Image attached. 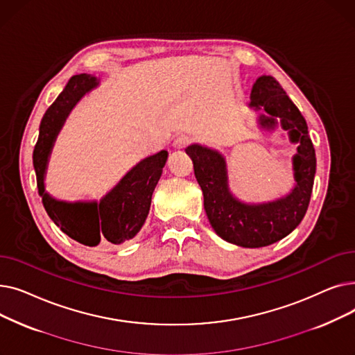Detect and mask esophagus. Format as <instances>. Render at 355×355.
<instances>
[{
  "label": "esophagus",
  "mask_w": 355,
  "mask_h": 355,
  "mask_svg": "<svg viewBox=\"0 0 355 355\" xmlns=\"http://www.w3.org/2000/svg\"><path fill=\"white\" fill-rule=\"evenodd\" d=\"M189 142H190V138H189V137H185V135L177 137V138H175V141H174V148H177V149H182V148H185V146L189 145Z\"/></svg>",
  "instance_id": "1"
}]
</instances>
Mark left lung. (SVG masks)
<instances>
[{"label": "left lung", "mask_w": 355, "mask_h": 355, "mask_svg": "<svg viewBox=\"0 0 355 355\" xmlns=\"http://www.w3.org/2000/svg\"><path fill=\"white\" fill-rule=\"evenodd\" d=\"M249 106L262 110L257 118L260 128L273 130L281 125L289 141L297 144L292 157L295 185L286 196L268 202L241 201L230 191L227 162L218 151L191 144L185 153L193 159L204 210L217 236L236 246L263 248L286 237L302 221L312 194L316 158L305 118L275 78L260 76L254 82Z\"/></svg>", "instance_id": "left-lung-1"}]
</instances>
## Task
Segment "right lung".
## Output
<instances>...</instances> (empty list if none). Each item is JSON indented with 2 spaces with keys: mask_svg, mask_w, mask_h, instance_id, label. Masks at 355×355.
<instances>
[{
  "mask_svg": "<svg viewBox=\"0 0 355 355\" xmlns=\"http://www.w3.org/2000/svg\"><path fill=\"white\" fill-rule=\"evenodd\" d=\"M98 86L99 79L87 73L76 74L69 80L59 98L46 110L33 153L37 189L49 217L70 239L90 248L118 246L138 234L168 158L165 149L144 158L99 201H63L46 191L44 178L54 141L71 109Z\"/></svg>",
  "mask_w": 355,
  "mask_h": 355,
  "instance_id": "right-lung-1",
  "label": "right lung"
}]
</instances>
